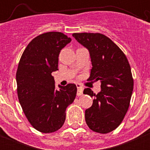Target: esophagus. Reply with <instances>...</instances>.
I'll list each match as a JSON object with an SVG mask.
<instances>
[{
    "mask_svg": "<svg viewBox=\"0 0 150 150\" xmlns=\"http://www.w3.org/2000/svg\"><path fill=\"white\" fill-rule=\"evenodd\" d=\"M77 88H78V92H77V95H78V96H81V95L83 94V88L82 87V86H81L80 84H77Z\"/></svg>",
    "mask_w": 150,
    "mask_h": 150,
    "instance_id": "esophagus-1",
    "label": "esophagus"
}]
</instances>
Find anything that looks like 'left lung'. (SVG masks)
I'll return each instance as SVG.
<instances>
[{
  "label": "left lung",
  "instance_id": "obj_1",
  "mask_svg": "<svg viewBox=\"0 0 150 150\" xmlns=\"http://www.w3.org/2000/svg\"><path fill=\"white\" fill-rule=\"evenodd\" d=\"M72 36L90 52L92 69L88 81H101L96 94L87 88L84 94L94 98L85 111L91 130L107 134L121 123L130 105L134 79L126 56L112 40L101 33H73Z\"/></svg>",
  "mask_w": 150,
  "mask_h": 150
}]
</instances>
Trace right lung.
Wrapping results in <instances>:
<instances>
[{
    "instance_id": "obj_1",
    "label": "right lung",
    "mask_w": 150,
    "mask_h": 150,
    "mask_svg": "<svg viewBox=\"0 0 150 150\" xmlns=\"http://www.w3.org/2000/svg\"><path fill=\"white\" fill-rule=\"evenodd\" d=\"M70 41L60 32L42 33L29 43L19 60L16 74L18 99L28 121L40 132L61 128L67 107L76 96L75 84L59 86L57 90L51 75L58 70L60 51Z\"/></svg>"
}]
</instances>
